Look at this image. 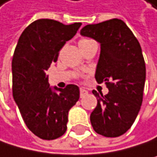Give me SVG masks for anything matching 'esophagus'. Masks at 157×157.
<instances>
[{
    "instance_id": "1",
    "label": "esophagus",
    "mask_w": 157,
    "mask_h": 157,
    "mask_svg": "<svg viewBox=\"0 0 157 157\" xmlns=\"http://www.w3.org/2000/svg\"><path fill=\"white\" fill-rule=\"evenodd\" d=\"M88 95V92L85 89H80V97L81 98H84Z\"/></svg>"
}]
</instances>
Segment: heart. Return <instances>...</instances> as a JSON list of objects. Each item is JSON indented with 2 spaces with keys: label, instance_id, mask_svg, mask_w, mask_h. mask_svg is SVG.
<instances>
[{
  "label": "heart",
  "instance_id": "b5f03b06",
  "mask_svg": "<svg viewBox=\"0 0 157 157\" xmlns=\"http://www.w3.org/2000/svg\"><path fill=\"white\" fill-rule=\"evenodd\" d=\"M88 41H90V40H81L80 43H79V45H80V44H83V43H86V42H88Z\"/></svg>",
  "mask_w": 157,
  "mask_h": 157
}]
</instances>
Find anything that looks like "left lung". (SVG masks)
Returning a JSON list of instances; mask_svg holds the SVG:
<instances>
[{"instance_id": "1", "label": "left lung", "mask_w": 157, "mask_h": 157, "mask_svg": "<svg viewBox=\"0 0 157 157\" xmlns=\"http://www.w3.org/2000/svg\"><path fill=\"white\" fill-rule=\"evenodd\" d=\"M80 33L101 44L95 77L109 91L105 96L93 91L98 105L91 113V124L101 136L119 137L131 128L143 102L146 64L140 43L117 18L86 25Z\"/></svg>"}]
</instances>
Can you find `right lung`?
<instances>
[{
    "mask_svg": "<svg viewBox=\"0 0 157 157\" xmlns=\"http://www.w3.org/2000/svg\"><path fill=\"white\" fill-rule=\"evenodd\" d=\"M80 22L64 25L54 19H38L22 32L12 56V95L27 128L43 140H55L67 129L68 111L80 91L69 84L52 92L46 71L59 51L73 38Z\"/></svg>",
    "mask_w": 157,
    "mask_h": 157,
    "instance_id": "add662e5",
    "label": "right lung"
}]
</instances>
